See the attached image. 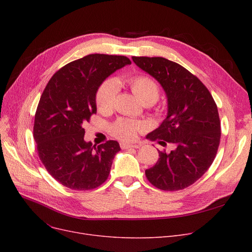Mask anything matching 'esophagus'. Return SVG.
I'll use <instances>...</instances> for the list:
<instances>
[{
  "instance_id": "34e87169",
  "label": "esophagus",
  "mask_w": 252,
  "mask_h": 252,
  "mask_svg": "<svg viewBox=\"0 0 252 252\" xmlns=\"http://www.w3.org/2000/svg\"><path fill=\"white\" fill-rule=\"evenodd\" d=\"M141 144H126V143H121L122 149H129V148H140Z\"/></svg>"
}]
</instances>
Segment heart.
Returning <instances> with one entry per match:
<instances>
[{"label": "heart", "mask_w": 252, "mask_h": 252, "mask_svg": "<svg viewBox=\"0 0 252 252\" xmlns=\"http://www.w3.org/2000/svg\"><path fill=\"white\" fill-rule=\"evenodd\" d=\"M131 92L143 103H155L159 97V86L154 79L148 75H135L126 78ZM117 83L112 78H107L101 84L96 94V104L101 112H109L112 110L115 98L117 96ZM147 128L143 122L130 121V119L119 118L110 126V133L116 139L124 142L136 141L138 135Z\"/></svg>", "instance_id": "b5f03b06"}]
</instances>
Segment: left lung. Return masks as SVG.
I'll use <instances>...</instances> for the list:
<instances>
[{"label": "left lung", "instance_id": "obj_1", "mask_svg": "<svg viewBox=\"0 0 252 252\" xmlns=\"http://www.w3.org/2000/svg\"><path fill=\"white\" fill-rule=\"evenodd\" d=\"M131 58L159 82L168 102L166 118L147 139L176 146L169 153L158 152V161L145 175L158 189L183 190L199 180L216 158L221 135L217 104L200 79L182 65L163 57Z\"/></svg>", "mask_w": 252, "mask_h": 252}]
</instances>
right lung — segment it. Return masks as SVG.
<instances>
[{
    "instance_id": "right-lung-1",
    "label": "right lung",
    "mask_w": 252,
    "mask_h": 252,
    "mask_svg": "<svg viewBox=\"0 0 252 252\" xmlns=\"http://www.w3.org/2000/svg\"><path fill=\"white\" fill-rule=\"evenodd\" d=\"M126 56L90 54L64 65L47 84L34 115L33 138L39 159L63 186L87 191L108 179L121 150L116 141L84 140L83 125L96 114V93L115 70L130 64Z\"/></svg>"
}]
</instances>
